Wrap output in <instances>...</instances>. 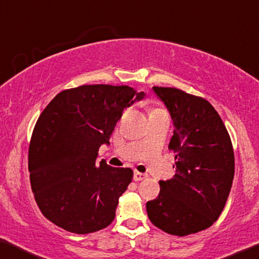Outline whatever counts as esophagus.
<instances>
[{"mask_svg": "<svg viewBox=\"0 0 259 259\" xmlns=\"http://www.w3.org/2000/svg\"><path fill=\"white\" fill-rule=\"evenodd\" d=\"M146 175H143V173L140 172H135L134 173V180L135 181H141V180H144L146 178Z\"/></svg>", "mask_w": 259, "mask_h": 259, "instance_id": "obj_1", "label": "esophagus"}]
</instances>
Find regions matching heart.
Here are the masks:
<instances>
[{"label":"heart","mask_w":259,"mask_h":259,"mask_svg":"<svg viewBox=\"0 0 259 259\" xmlns=\"http://www.w3.org/2000/svg\"><path fill=\"white\" fill-rule=\"evenodd\" d=\"M159 111H164V110L161 109V108H159V107H152V108H150V115L154 114V113H159Z\"/></svg>","instance_id":"obj_1"}]
</instances>
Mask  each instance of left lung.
Returning a JSON list of instances; mask_svg holds the SVG:
<instances>
[{
  "instance_id": "obj_1",
  "label": "left lung",
  "mask_w": 259,
  "mask_h": 259,
  "mask_svg": "<svg viewBox=\"0 0 259 259\" xmlns=\"http://www.w3.org/2000/svg\"><path fill=\"white\" fill-rule=\"evenodd\" d=\"M171 115L176 175L159 181L160 192L146 202L148 216L165 233L186 236L204 230L221 215L235 173L228 131L207 100L177 88L152 87Z\"/></svg>"
}]
</instances>
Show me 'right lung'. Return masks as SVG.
Here are the masks:
<instances>
[{
	"label": "right lung",
	"instance_id": "1",
	"mask_svg": "<svg viewBox=\"0 0 259 259\" xmlns=\"http://www.w3.org/2000/svg\"><path fill=\"white\" fill-rule=\"evenodd\" d=\"M129 86L86 84L60 92L40 114L29 148L31 188L46 219L67 231L90 234L113 222L131 168L102 159L125 108L144 99Z\"/></svg>",
	"mask_w": 259,
	"mask_h": 259
}]
</instances>
